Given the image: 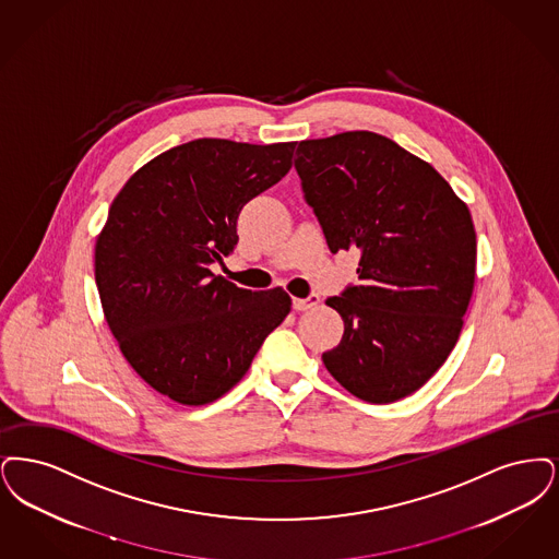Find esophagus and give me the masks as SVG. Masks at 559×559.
Returning <instances> with one entry per match:
<instances>
[{"instance_id":"esophagus-1","label":"esophagus","mask_w":559,"mask_h":559,"mask_svg":"<svg viewBox=\"0 0 559 559\" xmlns=\"http://www.w3.org/2000/svg\"><path fill=\"white\" fill-rule=\"evenodd\" d=\"M317 302H319L317 294H311L309 298H292V309L294 311H309V309L316 307Z\"/></svg>"}]
</instances>
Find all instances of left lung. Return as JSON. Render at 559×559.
Returning a JSON list of instances; mask_svg holds the SVG:
<instances>
[{"mask_svg":"<svg viewBox=\"0 0 559 559\" xmlns=\"http://www.w3.org/2000/svg\"><path fill=\"white\" fill-rule=\"evenodd\" d=\"M296 154L330 250L361 252L359 286L325 300L344 334L323 365L367 403L409 396L462 334L476 280L469 209L430 163L371 131L305 140Z\"/></svg>","mask_w":559,"mask_h":559,"instance_id":"8db88e82","label":"left lung"}]
</instances>
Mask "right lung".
<instances>
[{"label": "right lung", "instance_id": "add662e5", "mask_svg": "<svg viewBox=\"0 0 559 559\" xmlns=\"http://www.w3.org/2000/svg\"><path fill=\"white\" fill-rule=\"evenodd\" d=\"M294 146L194 140L135 170L110 204L96 238L106 323L127 364L179 405L234 389L290 313L282 288L243 290L211 265L238 243L243 204L290 170Z\"/></svg>", "mask_w": 559, "mask_h": 559}]
</instances>
